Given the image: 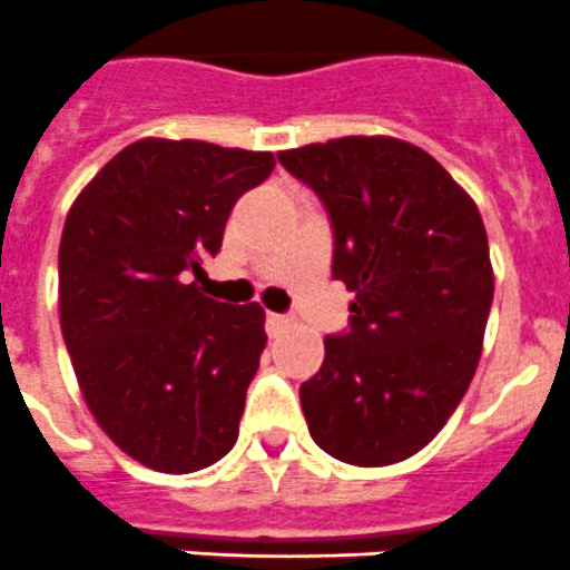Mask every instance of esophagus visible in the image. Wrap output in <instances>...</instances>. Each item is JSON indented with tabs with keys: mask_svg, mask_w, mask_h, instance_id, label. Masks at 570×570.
<instances>
[{
	"mask_svg": "<svg viewBox=\"0 0 570 570\" xmlns=\"http://www.w3.org/2000/svg\"><path fill=\"white\" fill-rule=\"evenodd\" d=\"M291 320L288 316H282V314H268V334L271 336H279L282 331L288 328Z\"/></svg>",
	"mask_w": 570,
	"mask_h": 570,
	"instance_id": "obj_1",
	"label": "esophagus"
}]
</instances>
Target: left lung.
I'll return each instance as SVG.
<instances>
[{
  "mask_svg": "<svg viewBox=\"0 0 570 570\" xmlns=\"http://www.w3.org/2000/svg\"><path fill=\"white\" fill-rule=\"evenodd\" d=\"M334 225V279L351 331L325 336L302 414L334 460L382 468L442 431L471 385L493 302L476 203L434 156L394 136L279 150Z\"/></svg>",
  "mask_w": 570,
  "mask_h": 570,
  "instance_id": "8db88e82",
  "label": "left lung"
}]
</instances>
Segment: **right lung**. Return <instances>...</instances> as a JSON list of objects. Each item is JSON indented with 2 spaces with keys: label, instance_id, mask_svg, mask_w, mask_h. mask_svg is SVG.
I'll use <instances>...</instances> for the list:
<instances>
[{
  "label": "right lung",
  "instance_id": "1",
  "mask_svg": "<svg viewBox=\"0 0 570 570\" xmlns=\"http://www.w3.org/2000/svg\"><path fill=\"white\" fill-rule=\"evenodd\" d=\"M271 150L148 136L99 170L59 242V322L85 405L130 460L163 473L234 448L265 351V311L199 291L230 208Z\"/></svg>",
  "mask_w": 570,
  "mask_h": 570
}]
</instances>
